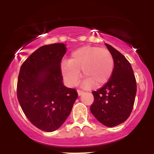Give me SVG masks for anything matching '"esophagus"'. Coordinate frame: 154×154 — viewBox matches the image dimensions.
I'll return each instance as SVG.
<instances>
[{
  "label": "esophagus",
  "instance_id": "obj_1",
  "mask_svg": "<svg viewBox=\"0 0 154 154\" xmlns=\"http://www.w3.org/2000/svg\"><path fill=\"white\" fill-rule=\"evenodd\" d=\"M77 93H78L79 96H80V95H82L83 93H84V92H83L82 91H81V90H77Z\"/></svg>",
  "mask_w": 154,
  "mask_h": 154
}]
</instances>
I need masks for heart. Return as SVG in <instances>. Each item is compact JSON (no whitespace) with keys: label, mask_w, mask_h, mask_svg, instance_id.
<instances>
[{"label":"heart","mask_w":154,"mask_h":154,"mask_svg":"<svg viewBox=\"0 0 154 154\" xmlns=\"http://www.w3.org/2000/svg\"><path fill=\"white\" fill-rule=\"evenodd\" d=\"M114 59L109 51L98 46H84L72 53L61 63L63 77L70 85L77 84L82 70L85 85L99 88L105 85L114 71Z\"/></svg>","instance_id":"1"}]
</instances>
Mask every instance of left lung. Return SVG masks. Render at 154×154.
I'll return each mask as SVG.
<instances>
[{
	"label": "left lung",
	"instance_id": "1",
	"mask_svg": "<svg viewBox=\"0 0 154 154\" xmlns=\"http://www.w3.org/2000/svg\"><path fill=\"white\" fill-rule=\"evenodd\" d=\"M114 59V71L106 84L93 91L91 111L98 122L109 128L126 121L135 102L137 85L130 62L121 53L105 43Z\"/></svg>",
	"mask_w": 154,
	"mask_h": 154
}]
</instances>
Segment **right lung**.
<instances>
[{
	"mask_svg": "<svg viewBox=\"0 0 154 154\" xmlns=\"http://www.w3.org/2000/svg\"><path fill=\"white\" fill-rule=\"evenodd\" d=\"M66 45L39 48L22 63L17 82V98L29 122L45 132H54L71 113L77 92L63 83L61 61Z\"/></svg>",
	"mask_w": 154,
	"mask_h": 154,
	"instance_id": "add662e5",
	"label": "right lung"
}]
</instances>
